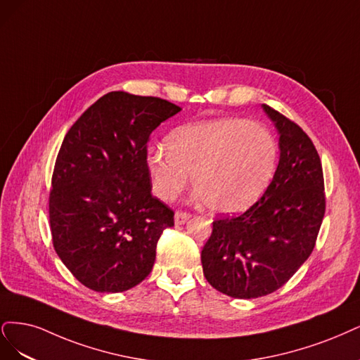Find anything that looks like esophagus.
<instances>
[{
    "label": "esophagus",
    "instance_id": "1",
    "mask_svg": "<svg viewBox=\"0 0 360 360\" xmlns=\"http://www.w3.org/2000/svg\"><path fill=\"white\" fill-rule=\"evenodd\" d=\"M188 218H190V214H188V212L176 211V214H175V223H176L178 226H181V224H184L185 221H187Z\"/></svg>",
    "mask_w": 360,
    "mask_h": 360
}]
</instances>
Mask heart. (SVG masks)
Returning a JSON list of instances; mask_svg holds the SVG:
<instances>
[{
  "label": "heart",
  "instance_id": "heart-1",
  "mask_svg": "<svg viewBox=\"0 0 360 360\" xmlns=\"http://www.w3.org/2000/svg\"><path fill=\"white\" fill-rule=\"evenodd\" d=\"M167 149H150L146 158L157 195L172 200L191 175L197 194L217 212L251 206L268 188L278 161L274 134L242 118L181 127L169 136Z\"/></svg>",
  "mask_w": 360,
  "mask_h": 360
}]
</instances>
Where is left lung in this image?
Segmentation results:
<instances>
[{
    "label": "left lung",
    "instance_id": "left-lung-1",
    "mask_svg": "<svg viewBox=\"0 0 360 360\" xmlns=\"http://www.w3.org/2000/svg\"><path fill=\"white\" fill-rule=\"evenodd\" d=\"M280 134V161L264 194L240 215L212 223L202 250L203 274L236 299L266 296L283 287L314 250L326 211L321 161L300 127L263 104Z\"/></svg>",
    "mask_w": 360,
    "mask_h": 360
}]
</instances>
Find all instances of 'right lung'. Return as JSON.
I'll list each match as a JSON object with an SVG mask.
<instances>
[{"mask_svg":"<svg viewBox=\"0 0 360 360\" xmlns=\"http://www.w3.org/2000/svg\"><path fill=\"white\" fill-rule=\"evenodd\" d=\"M178 112L163 98L112 91L64 137L49 194L52 242L67 269L94 292L142 283L161 233L175 224V212L150 193L146 158L150 133Z\"/></svg>","mask_w":360,"mask_h":360,"instance_id":"1","label":"right lung"}]
</instances>
